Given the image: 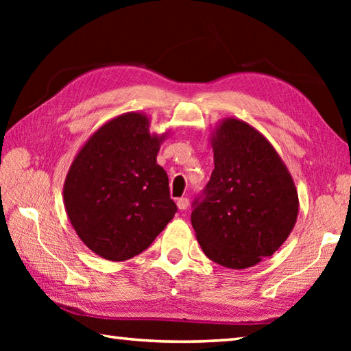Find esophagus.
Wrapping results in <instances>:
<instances>
[{
  "mask_svg": "<svg viewBox=\"0 0 351 351\" xmlns=\"http://www.w3.org/2000/svg\"><path fill=\"white\" fill-rule=\"evenodd\" d=\"M176 205H178V208H180L181 211L187 210V206H189V199H187V197H180V199L176 200Z\"/></svg>",
  "mask_w": 351,
  "mask_h": 351,
  "instance_id": "obj_1",
  "label": "esophagus"
}]
</instances>
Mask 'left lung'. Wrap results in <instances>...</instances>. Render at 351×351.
Listing matches in <instances>:
<instances>
[{"label": "left lung", "mask_w": 351, "mask_h": 351, "mask_svg": "<svg viewBox=\"0 0 351 351\" xmlns=\"http://www.w3.org/2000/svg\"><path fill=\"white\" fill-rule=\"evenodd\" d=\"M210 140L214 170L191 225L208 258L243 270L285 243L299 215V195L273 145L247 122L223 119Z\"/></svg>", "instance_id": "8db88e82"}]
</instances>
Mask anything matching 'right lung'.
Returning <instances> with one entry per match:
<instances>
[{
	"label": "right lung",
	"instance_id": "add662e5",
	"mask_svg": "<svg viewBox=\"0 0 351 351\" xmlns=\"http://www.w3.org/2000/svg\"><path fill=\"white\" fill-rule=\"evenodd\" d=\"M149 126L140 111L110 119L81 146L66 175L71 225L104 259L121 263L146 250L178 210L166 170L156 164L169 132Z\"/></svg>",
	"mask_w": 351,
	"mask_h": 351
}]
</instances>
